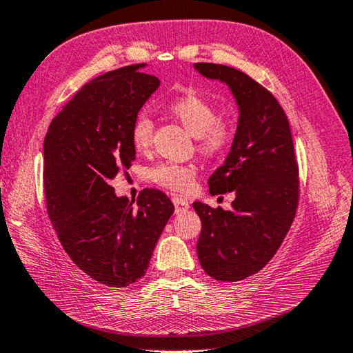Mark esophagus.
Segmentation results:
<instances>
[{
    "label": "esophagus",
    "instance_id": "obj_1",
    "mask_svg": "<svg viewBox=\"0 0 353 353\" xmlns=\"http://www.w3.org/2000/svg\"><path fill=\"white\" fill-rule=\"evenodd\" d=\"M172 203H174V206H176V212H183L186 210H190V203L186 202L185 199L179 197V196L172 197Z\"/></svg>",
    "mask_w": 353,
    "mask_h": 353
}]
</instances>
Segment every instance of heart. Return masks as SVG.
Returning a JSON list of instances; mask_svg holds the SVG:
<instances>
[{"mask_svg": "<svg viewBox=\"0 0 353 353\" xmlns=\"http://www.w3.org/2000/svg\"><path fill=\"white\" fill-rule=\"evenodd\" d=\"M182 125L190 133L197 137L199 150L206 156H219L230 147L232 139V130L230 123L219 119L217 110L211 102L197 93H186L177 98L170 105ZM153 119L147 110L136 114L131 125V143L137 151H143L150 147L153 137ZM196 168L191 165H179L163 162L150 168L148 177L154 183L171 191L186 192L191 190L194 182Z\"/></svg>", "mask_w": 353, "mask_h": 353, "instance_id": "heart-1", "label": "heart"}]
</instances>
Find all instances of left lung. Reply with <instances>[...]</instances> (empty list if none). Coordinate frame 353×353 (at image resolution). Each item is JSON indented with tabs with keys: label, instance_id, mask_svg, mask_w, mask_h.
I'll return each instance as SVG.
<instances>
[{
	"label": "left lung",
	"instance_id": "obj_1",
	"mask_svg": "<svg viewBox=\"0 0 353 353\" xmlns=\"http://www.w3.org/2000/svg\"><path fill=\"white\" fill-rule=\"evenodd\" d=\"M194 70L230 87L239 123L210 192H232V210L194 202L202 220L199 261L210 277L239 281L259 272L281 245L299 205V167L289 121L277 99L243 72L197 62Z\"/></svg>",
	"mask_w": 353,
	"mask_h": 353
}]
</instances>
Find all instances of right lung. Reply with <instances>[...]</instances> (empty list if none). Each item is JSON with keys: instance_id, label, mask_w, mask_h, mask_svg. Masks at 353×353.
Returning a JSON list of instances; mask_svg holds the SVG:
<instances>
[{"instance_id": "obj_1", "label": "right lung", "mask_w": 353, "mask_h": 353, "mask_svg": "<svg viewBox=\"0 0 353 353\" xmlns=\"http://www.w3.org/2000/svg\"><path fill=\"white\" fill-rule=\"evenodd\" d=\"M117 68L92 79L53 117L44 139L47 212L62 248L93 280L112 288L145 275L174 205L159 190L134 200L112 181L136 159L131 125L161 85L142 72Z\"/></svg>"}]
</instances>
